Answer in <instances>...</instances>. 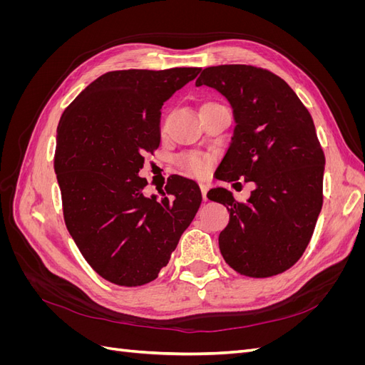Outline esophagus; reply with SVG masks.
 Instances as JSON below:
<instances>
[{
    "mask_svg": "<svg viewBox=\"0 0 365 365\" xmlns=\"http://www.w3.org/2000/svg\"><path fill=\"white\" fill-rule=\"evenodd\" d=\"M200 189H201V192H202V200H204V201H207V200H208V197H207L208 185H207V184H204V182H201V184H200Z\"/></svg>",
    "mask_w": 365,
    "mask_h": 365,
    "instance_id": "1",
    "label": "esophagus"
}]
</instances>
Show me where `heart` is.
<instances>
[{"label":"heart","mask_w":365,"mask_h":365,"mask_svg":"<svg viewBox=\"0 0 365 365\" xmlns=\"http://www.w3.org/2000/svg\"><path fill=\"white\" fill-rule=\"evenodd\" d=\"M176 164H178L180 168L187 173H192L196 176H202L208 170V160L195 152L182 153V155L176 158Z\"/></svg>","instance_id":"b5f03b06"}]
</instances>
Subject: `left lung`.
<instances>
[{"label": "left lung", "instance_id": "obj_1", "mask_svg": "<svg viewBox=\"0 0 365 365\" xmlns=\"http://www.w3.org/2000/svg\"><path fill=\"white\" fill-rule=\"evenodd\" d=\"M201 85L224 94L236 120L216 176L256 182L247 202L222 187L207 193L230 212L220 254L247 277L282 274L303 256L323 205L326 158L314 120L292 88L264 68L208 67L197 77Z\"/></svg>", "mask_w": 365, "mask_h": 365}]
</instances>
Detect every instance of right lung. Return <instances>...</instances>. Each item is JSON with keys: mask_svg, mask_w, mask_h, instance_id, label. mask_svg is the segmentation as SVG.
I'll use <instances>...</instances> for the list:
<instances>
[{"mask_svg": "<svg viewBox=\"0 0 365 365\" xmlns=\"http://www.w3.org/2000/svg\"><path fill=\"white\" fill-rule=\"evenodd\" d=\"M201 68L120 70L98 77L65 109L54 172L65 225L88 264L125 288L158 277L202 195L173 175L160 197L138 172L160 146L161 106Z\"/></svg>", "mask_w": 365, "mask_h": 365, "instance_id": "1", "label": "right lung"}]
</instances>
